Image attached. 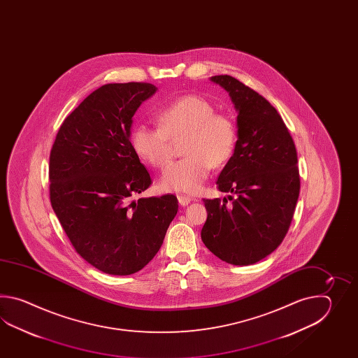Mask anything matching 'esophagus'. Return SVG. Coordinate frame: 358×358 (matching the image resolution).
Masks as SVG:
<instances>
[{
  "label": "esophagus",
  "instance_id": "34e87169",
  "mask_svg": "<svg viewBox=\"0 0 358 358\" xmlns=\"http://www.w3.org/2000/svg\"><path fill=\"white\" fill-rule=\"evenodd\" d=\"M178 201H179V203L182 206H187L189 205L190 202L193 201L192 198L189 197V196H184V194H179L178 196Z\"/></svg>",
  "mask_w": 358,
  "mask_h": 358
}]
</instances>
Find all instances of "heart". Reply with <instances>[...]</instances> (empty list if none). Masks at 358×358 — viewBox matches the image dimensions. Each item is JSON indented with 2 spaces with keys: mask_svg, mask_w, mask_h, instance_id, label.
I'll use <instances>...</instances> for the list:
<instances>
[{
  "mask_svg": "<svg viewBox=\"0 0 358 358\" xmlns=\"http://www.w3.org/2000/svg\"><path fill=\"white\" fill-rule=\"evenodd\" d=\"M159 127L137 124L130 143L138 156L155 168H164L173 155V142L182 138L180 161L162 173L164 190L196 193L203 185L211 168H219L231 157L236 129L227 115L215 113L208 99L187 94L165 103L156 111Z\"/></svg>",
  "mask_w": 358,
  "mask_h": 358,
  "instance_id": "b5f03b06",
  "label": "heart"
}]
</instances>
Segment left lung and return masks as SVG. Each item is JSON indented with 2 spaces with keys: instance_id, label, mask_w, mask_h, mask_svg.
I'll list each match as a JSON object with an SVG mask.
<instances>
[{
  "instance_id": "left-lung-1",
  "label": "left lung",
  "mask_w": 358,
  "mask_h": 358,
  "mask_svg": "<svg viewBox=\"0 0 358 358\" xmlns=\"http://www.w3.org/2000/svg\"><path fill=\"white\" fill-rule=\"evenodd\" d=\"M211 80L229 92L236 106L238 141L216 182L217 189L233 196L203 199L207 220L201 238L222 261L252 265L274 252L288 233L301 188L297 151L267 99L233 76Z\"/></svg>"
}]
</instances>
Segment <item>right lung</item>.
Here are the masks:
<instances>
[{
    "mask_svg": "<svg viewBox=\"0 0 358 358\" xmlns=\"http://www.w3.org/2000/svg\"><path fill=\"white\" fill-rule=\"evenodd\" d=\"M157 88L111 83L92 92L61 124L50 153V199L76 251L110 275L142 270L178 213L174 194L134 196L151 176L130 143L131 117Z\"/></svg>",
    "mask_w": 358,
    "mask_h": 358,
    "instance_id": "obj_1",
    "label": "right lung"
}]
</instances>
